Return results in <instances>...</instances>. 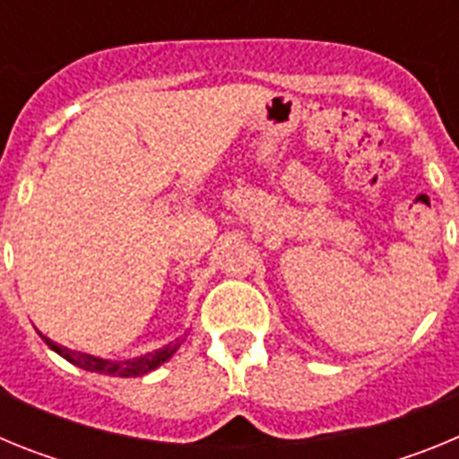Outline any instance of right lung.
<instances>
[{
	"instance_id": "obj_1",
	"label": "right lung",
	"mask_w": 459,
	"mask_h": 459,
	"mask_svg": "<svg viewBox=\"0 0 459 459\" xmlns=\"http://www.w3.org/2000/svg\"><path fill=\"white\" fill-rule=\"evenodd\" d=\"M40 338L46 340V344L50 347L52 351L66 359L68 363L73 366L82 368V370L89 372H99V375H112V377H140V375H147V372L156 370L158 366H163L165 360L172 359V354L181 347L184 340H174V342L165 344L163 350H156V351H149L144 356H137V359H128V360H108V359H99V356H91V354H82V351H73L68 347H62V344L52 342L50 338H46L43 333H39Z\"/></svg>"
}]
</instances>
